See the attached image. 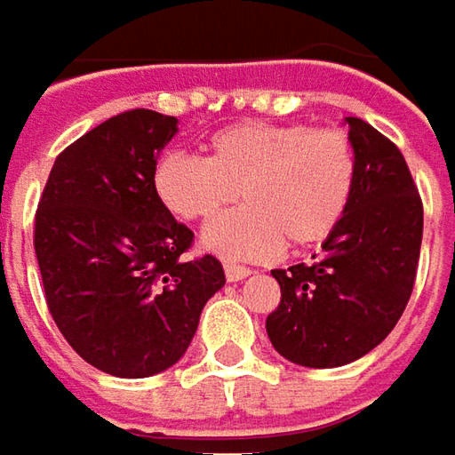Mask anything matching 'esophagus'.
Listing matches in <instances>:
<instances>
[{
	"label": "esophagus",
	"instance_id": "34e87169",
	"mask_svg": "<svg viewBox=\"0 0 455 455\" xmlns=\"http://www.w3.org/2000/svg\"><path fill=\"white\" fill-rule=\"evenodd\" d=\"M224 274H227L228 281H241L251 274V268L239 267V264H227V267H224Z\"/></svg>",
	"mask_w": 455,
	"mask_h": 455
}]
</instances>
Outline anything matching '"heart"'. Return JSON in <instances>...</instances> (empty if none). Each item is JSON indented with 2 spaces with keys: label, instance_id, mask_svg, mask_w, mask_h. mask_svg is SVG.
Returning a JSON list of instances; mask_svg holds the SVG:
<instances>
[{
  "label": "heart",
  "instance_id": "1",
  "mask_svg": "<svg viewBox=\"0 0 455 455\" xmlns=\"http://www.w3.org/2000/svg\"><path fill=\"white\" fill-rule=\"evenodd\" d=\"M356 187V151L341 129L243 122L212 137L206 159L166 151L154 166L159 202L187 221H212L204 246L228 261H267L286 241L306 249L344 221Z\"/></svg>",
  "mask_w": 455,
  "mask_h": 455
}]
</instances>
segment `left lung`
<instances>
[{"label": "left lung", "mask_w": 455, "mask_h": 455, "mask_svg": "<svg viewBox=\"0 0 455 455\" xmlns=\"http://www.w3.org/2000/svg\"><path fill=\"white\" fill-rule=\"evenodd\" d=\"M346 124L356 187L344 221L311 264L271 271L281 304L267 318L268 339L308 369L351 363L394 331L421 253L423 204L403 154L363 119Z\"/></svg>", "instance_id": "left-lung-1"}]
</instances>
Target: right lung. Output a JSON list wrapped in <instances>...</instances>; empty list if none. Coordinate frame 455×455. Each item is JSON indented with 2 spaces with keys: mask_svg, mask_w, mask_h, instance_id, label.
<instances>
[{
  "mask_svg": "<svg viewBox=\"0 0 455 455\" xmlns=\"http://www.w3.org/2000/svg\"><path fill=\"white\" fill-rule=\"evenodd\" d=\"M179 119L111 116L61 151L34 219L49 314L94 369L144 379L187 354L206 301L227 279L154 191V166Z\"/></svg>",
  "mask_w": 455,
  "mask_h": 455,
  "instance_id": "right-lung-1",
  "label": "right lung"
}]
</instances>
